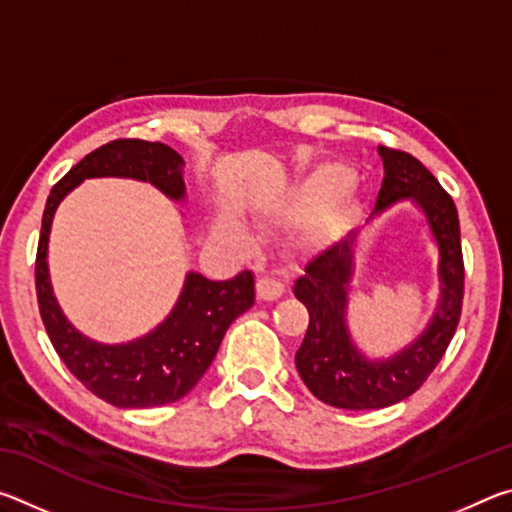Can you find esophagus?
<instances>
[{
    "instance_id": "1",
    "label": "esophagus",
    "mask_w": 512,
    "mask_h": 512,
    "mask_svg": "<svg viewBox=\"0 0 512 512\" xmlns=\"http://www.w3.org/2000/svg\"><path fill=\"white\" fill-rule=\"evenodd\" d=\"M282 293H284V284L280 280H275V277L262 275L257 280V298L259 300H277Z\"/></svg>"
}]
</instances>
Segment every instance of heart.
<instances>
[{
    "instance_id": "1",
    "label": "heart",
    "mask_w": 512,
    "mask_h": 512,
    "mask_svg": "<svg viewBox=\"0 0 512 512\" xmlns=\"http://www.w3.org/2000/svg\"><path fill=\"white\" fill-rule=\"evenodd\" d=\"M339 178H341L339 171H329L320 176L318 185L325 187L332 183V180H339ZM216 232H219L221 239L230 241V244H235V246H248V241H250L248 232L244 230V225H241L237 219H232V216H221V219L216 221Z\"/></svg>"
}]
</instances>
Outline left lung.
Wrapping results in <instances>:
<instances>
[{
  "label": "left lung",
  "mask_w": 512,
  "mask_h": 512,
  "mask_svg": "<svg viewBox=\"0 0 512 512\" xmlns=\"http://www.w3.org/2000/svg\"><path fill=\"white\" fill-rule=\"evenodd\" d=\"M384 180L372 216L411 198L427 216L438 244L440 300L424 332L391 359L370 361L352 343L345 305L354 273L352 244L339 239L305 264L293 293L309 311L305 341L296 352V368L314 397L336 409H384L406 400L427 381L454 339L463 307V250L456 205L433 173L411 153L379 146Z\"/></svg>",
  "instance_id": "8db88e82"
}]
</instances>
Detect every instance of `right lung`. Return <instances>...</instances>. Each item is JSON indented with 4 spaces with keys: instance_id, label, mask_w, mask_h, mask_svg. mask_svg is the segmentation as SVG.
<instances>
[{
    "instance_id": "1",
    "label": "right lung",
    "mask_w": 512,
    "mask_h": 512,
    "mask_svg": "<svg viewBox=\"0 0 512 512\" xmlns=\"http://www.w3.org/2000/svg\"><path fill=\"white\" fill-rule=\"evenodd\" d=\"M185 162L171 146L146 140H115L99 146L74 164L51 189L36 255V293L42 323L51 345L69 372L119 409H151L185 397L205 375L216 357L232 320L255 302V277L241 271L225 282H212L201 273H187L176 307L142 339L103 345L83 336L60 311L49 282L47 244L60 201L85 178L144 180L173 201H185Z\"/></svg>"
}]
</instances>
